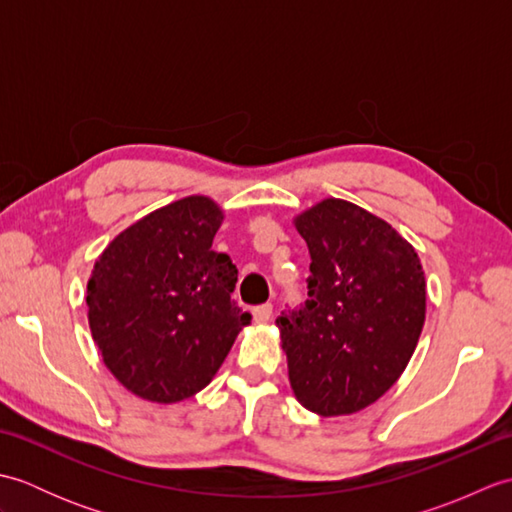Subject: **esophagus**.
<instances>
[{
  "mask_svg": "<svg viewBox=\"0 0 512 512\" xmlns=\"http://www.w3.org/2000/svg\"><path fill=\"white\" fill-rule=\"evenodd\" d=\"M270 317H273V306H270V303H262V306L253 308V319L257 323H268Z\"/></svg>",
  "mask_w": 512,
  "mask_h": 512,
  "instance_id": "1",
  "label": "esophagus"
}]
</instances>
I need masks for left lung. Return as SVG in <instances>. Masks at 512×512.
<instances>
[{"mask_svg":"<svg viewBox=\"0 0 512 512\" xmlns=\"http://www.w3.org/2000/svg\"><path fill=\"white\" fill-rule=\"evenodd\" d=\"M310 250L308 299L281 312L288 378L303 407L323 418L372 405L416 350L427 284L420 257L385 220L328 198L295 217Z\"/></svg>","mask_w":512,"mask_h":512,"instance_id":"obj_1","label":"left lung"}]
</instances>
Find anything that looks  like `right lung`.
Returning a JSON list of instances; mask_svg holds the SVG:
<instances>
[{
    "label": "right lung",
    "mask_w": 512,
    "mask_h": 512,
    "mask_svg": "<svg viewBox=\"0 0 512 512\" xmlns=\"http://www.w3.org/2000/svg\"><path fill=\"white\" fill-rule=\"evenodd\" d=\"M224 213L189 195L116 235L88 281V321L103 363L138 398L180 402L211 383L250 323L231 301L237 268L215 253Z\"/></svg>",
    "instance_id": "1"
}]
</instances>
